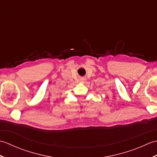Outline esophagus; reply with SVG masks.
Masks as SVG:
<instances>
[{"mask_svg": "<svg viewBox=\"0 0 157 157\" xmlns=\"http://www.w3.org/2000/svg\"><path fill=\"white\" fill-rule=\"evenodd\" d=\"M79 80H80V82L81 83H84V82H85V78H80V79H79Z\"/></svg>", "mask_w": 157, "mask_h": 157, "instance_id": "34e87169", "label": "esophagus"}]
</instances>
